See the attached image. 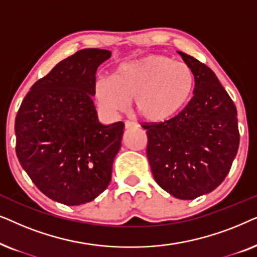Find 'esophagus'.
Masks as SVG:
<instances>
[{"instance_id":"esophagus-1","label":"esophagus","mask_w":257,"mask_h":257,"mask_svg":"<svg viewBox=\"0 0 257 257\" xmlns=\"http://www.w3.org/2000/svg\"><path fill=\"white\" fill-rule=\"evenodd\" d=\"M135 126H137V122H135V121H131V120H126L125 121V127L126 128L135 127Z\"/></svg>"}]
</instances>
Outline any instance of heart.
Returning a JSON list of instances; mask_svg holds the SVG:
<instances>
[{"label": "heart", "instance_id": "1", "mask_svg": "<svg viewBox=\"0 0 257 257\" xmlns=\"http://www.w3.org/2000/svg\"><path fill=\"white\" fill-rule=\"evenodd\" d=\"M195 84L188 64L165 55H147L119 66L113 79H98L94 92L107 113L124 111L133 99L135 112L144 121L164 124L188 106Z\"/></svg>", "mask_w": 257, "mask_h": 257}]
</instances>
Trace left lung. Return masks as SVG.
<instances>
[{
    "label": "left lung",
    "mask_w": 257,
    "mask_h": 257,
    "mask_svg": "<svg viewBox=\"0 0 257 257\" xmlns=\"http://www.w3.org/2000/svg\"><path fill=\"white\" fill-rule=\"evenodd\" d=\"M194 71V96L178 117L149 124L147 150L154 180L174 198L212 192L229 173L240 143L236 107L212 70L178 51Z\"/></svg>",
    "instance_id": "8db88e82"
}]
</instances>
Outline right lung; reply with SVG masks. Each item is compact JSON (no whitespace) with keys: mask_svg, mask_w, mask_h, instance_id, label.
Segmentation results:
<instances>
[{"mask_svg":"<svg viewBox=\"0 0 257 257\" xmlns=\"http://www.w3.org/2000/svg\"><path fill=\"white\" fill-rule=\"evenodd\" d=\"M111 51L84 49L38 79L15 119L16 154L40 191L59 203L92 201L111 181L124 122L103 125L92 96Z\"/></svg>","mask_w":257,"mask_h":257,"instance_id":"obj_1","label":"right lung"}]
</instances>
